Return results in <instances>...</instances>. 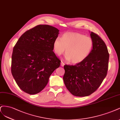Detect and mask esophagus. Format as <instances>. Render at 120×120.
<instances>
[{
    "label": "esophagus",
    "instance_id": "1",
    "mask_svg": "<svg viewBox=\"0 0 120 120\" xmlns=\"http://www.w3.org/2000/svg\"><path fill=\"white\" fill-rule=\"evenodd\" d=\"M64 65H65V64L63 62H61V66L62 67H63L64 66Z\"/></svg>",
    "mask_w": 120,
    "mask_h": 120
}]
</instances>
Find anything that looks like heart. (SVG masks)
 I'll use <instances>...</instances> for the list:
<instances>
[{
	"instance_id": "1",
	"label": "heart",
	"mask_w": 120,
	"mask_h": 120,
	"mask_svg": "<svg viewBox=\"0 0 120 120\" xmlns=\"http://www.w3.org/2000/svg\"><path fill=\"white\" fill-rule=\"evenodd\" d=\"M94 43L90 37L78 33L67 32L62 38L57 37L53 42V50L57 55L60 56L65 52V58L77 64L85 60L90 55Z\"/></svg>"
}]
</instances>
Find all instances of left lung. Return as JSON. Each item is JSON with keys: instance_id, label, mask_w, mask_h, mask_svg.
Here are the masks:
<instances>
[{"instance_id": "left-lung-1", "label": "left lung", "mask_w": 120, "mask_h": 120, "mask_svg": "<svg viewBox=\"0 0 120 120\" xmlns=\"http://www.w3.org/2000/svg\"><path fill=\"white\" fill-rule=\"evenodd\" d=\"M90 36L94 45L89 56L76 65L64 66V84L69 91L77 97L92 94L107 74L109 54L107 46L98 35L91 32Z\"/></svg>"}]
</instances>
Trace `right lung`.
Returning a JSON list of instances; mask_svg holds the SVG:
<instances>
[{
	"label": "right lung",
	"instance_id": "right-lung-1",
	"mask_svg": "<svg viewBox=\"0 0 120 120\" xmlns=\"http://www.w3.org/2000/svg\"><path fill=\"white\" fill-rule=\"evenodd\" d=\"M59 31L52 26L37 25L23 34L14 47L11 73L17 85L26 93L41 91L60 66L61 61L53 51Z\"/></svg>",
	"mask_w": 120,
	"mask_h": 120
}]
</instances>
